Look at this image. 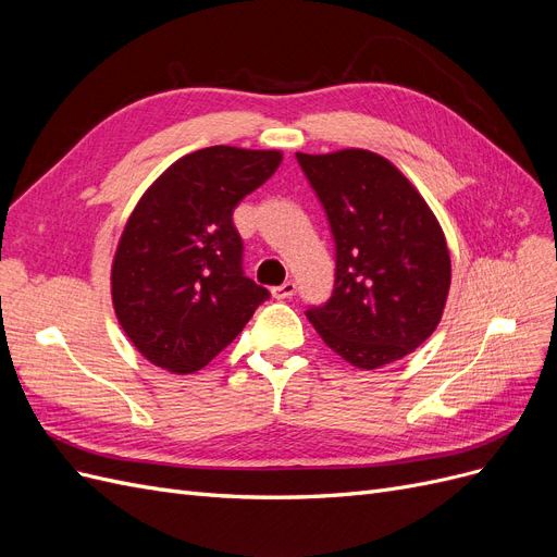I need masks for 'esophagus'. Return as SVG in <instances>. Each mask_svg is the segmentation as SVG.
<instances>
[{"mask_svg": "<svg viewBox=\"0 0 557 557\" xmlns=\"http://www.w3.org/2000/svg\"><path fill=\"white\" fill-rule=\"evenodd\" d=\"M295 293H297V285L293 281H285L283 285H276V288H272V295L276 299H290Z\"/></svg>", "mask_w": 557, "mask_h": 557, "instance_id": "34e87169", "label": "esophagus"}]
</instances>
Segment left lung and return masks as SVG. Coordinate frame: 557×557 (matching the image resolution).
I'll use <instances>...</instances> for the list:
<instances>
[{
	"mask_svg": "<svg viewBox=\"0 0 557 557\" xmlns=\"http://www.w3.org/2000/svg\"><path fill=\"white\" fill-rule=\"evenodd\" d=\"M334 237V290L307 318L360 369L409 356L436 330L450 288L444 232L393 162L362 148L297 153Z\"/></svg>",
	"mask_w": 557,
	"mask_h": 557,
	"instance_id": "obj_1",
	"label": "left lung"
}]
</instances>
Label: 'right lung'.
<instances>
[{
  "label": "right lung",
  "instance_id": "obj_1",
  "mask_svg": "<svg viewBox=\"0 0 557 557\" xmlns=\"http://www.w3.org/2000/svg\"><path fill=\"white\" fill-rule=\"evenodd\" d=\"M281 160L278 150H195L132 211L111 267L113 309L156 367L172 374L207 367L269 299L244 274V242L232 213Z\"/></svg>",
  "mask_w": 557,
  "mask_h": 557
}]
</instances>
